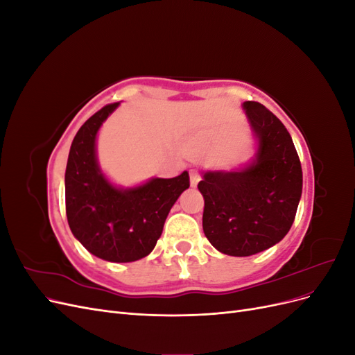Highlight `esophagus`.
I'll list each match as a JSON object with an SVG mask.
<instances>
[{
  "instance_id": "esophagus-1",
  "label": "esophagus",
  "mask_w": 355,
  "mask_h": 355,
  "mask_svg": "<svg viewBox=\"0 0 355 355\" xmlns=\"http://www.w3.org/2000/svg\"><path fill=\"white\" fill-rule=\"evenodd\" d=\"M200 179H201V178H200L197 170H191V171H189V180H191V187H192V188H196V187L198 185Z\"/></svg>"
}]
</instances>
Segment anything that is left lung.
<instances>
[{"label":"left lung","mask_w":355,"mask_h":355,"mask_svg":"<svg viewBox=\"0 0 355 355\" xmlns=\"http://www.w3.org/2000/svg\"><path fill=\"white\" fill-rule=\"evenodd\" d=\"M241 108L252 128L254 154L231 170L202 171V231L214 249L252 256L280 243L302 196V167L284 124L257 102Z\"/></svg>","instance_id":"8db88e82"}]
</instances>
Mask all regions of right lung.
<instances>
[{
  "label": "right lung",
  "instance_id": "right-lung-1",
  "mask_svg": "<svg viewBox=\"0 0 355 355\" xmlns=\"http://www.w3.org/2000/svg\"><path fill=\"white\" fill-rule=\"evenodd\" d=\"M120 102L106 105L75 135L65 173L69 228L85 249L108 262H135L154 250L167 214L189 188L185 170L176 178H151L135 187L115 185L98 159V133Z\"/></svg>",
  "mask_w": 355,
  "mask_h": 355
}]
</instances>
